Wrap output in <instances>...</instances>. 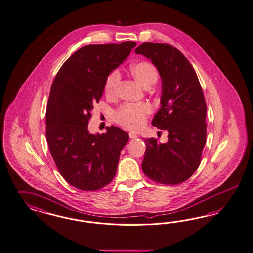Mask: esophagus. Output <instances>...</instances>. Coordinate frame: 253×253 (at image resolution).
Here are the masks:
<instances>
[{"label": "esophagus", "mask_w": 253, "mask_h": 253, "mask_svg": "<svg viewBox=\"0 0 253 253\" xmlns=\"http://www.w3.org/2000/svg\"><path fill=\"white\" fill-rule=\"evenodd\" d=\"M129 136H130V139H136L138 137L137 134L134 133V132H130Z\"/></svg>", "instance_id": "1"}]
</instances>
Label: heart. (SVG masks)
<instances>
[{
  "mask_svg": "<svg viewBox=\"0 0 253 253\" xmlns=\"http://www.w3.org/2000/svg\"><path fill=\"white\" fill-rule=\"evenodd\" d=\"M131 75L143 85L149 88L158 80L159 73L153 64L148 61H140L132 64L130 68ZM121 75L118 70H112L105 81V93L108 98L117 95ZM151 112V107L147 104L142 105H123L114 114L116 122L124 128L130 130H140L146 122V117Z\"/></svg>",
  "mask_w": 253,
  "mask_h": 253,
  "instance_id": "1",
  "label": "heart"
}]
</instances>
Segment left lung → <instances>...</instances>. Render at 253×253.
Segmentation results:
<instances>
[{"label":"left lung","instance_id":"8db88e82","mask_svg":"<svg viewBox=\"0 0 253 253\" xmlns=\"http://www.w3.org/2000/svg\"><path fill=\"white\" fill-rule=\"evenodd\" d=\"M157 67L162 81L161 107L152 125L168 130V142L146 139L142 163L144 173L154 182L178 184L199 168L207 137V106L199 78L190 62L167 43L145 42L135 49Z\"/></svg>","mask_w":253,"mask_h":253}]
</instances>
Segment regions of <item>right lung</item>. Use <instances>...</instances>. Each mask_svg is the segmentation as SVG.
I'll use <instances>...</instances> for the list:
<instances>
[{
	"instance_id": "obj_1",
	"label": "right lung",
	"mask_w": 253,
	"mask_h": 253,
	"mask_svg": "<svg viewBox=\"0 0 253 253\" xmlns=\"http://www.w3.org/2000/svg\"><path fill=\"white\" fill-rule=\"evenodd\" d=\"M135 46L131 41L84 46L54 77L46 108V139L60 174L78 189L98 190L115 176L129 134L115 126L107 127L101 135L91 134L88 123L107 75Z\"/></svg>"
}]
</instances>
